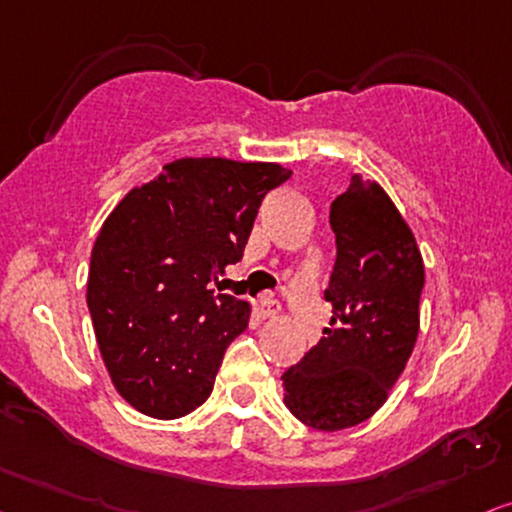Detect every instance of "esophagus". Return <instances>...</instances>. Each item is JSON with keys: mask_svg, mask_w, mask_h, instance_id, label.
<instances>
[{"mask_svg": "<svg viewBox=\"0 0 512 512\" xmlns=\"http://www.w3.org/2000/svg\"><path fill=\"white\" fill-rule=\"evenodd\" d=\"M260 314L262 319H276V316L281 314V302L274 300L271 295H264L260 300Z\"/></svg>", "mask_w": 512, "mask_h": 512, "instance_id": "esophagus-1", "label": "esophagus"}]
</instances>
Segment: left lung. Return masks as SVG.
Returning a JSON list of instances; mask_svg holds the SVG:
<instances>
[{"instance_id":"1","label":"left lung","mask_w":512,"mask_h":512,"mask_svg":"<svg viewBox=\"0 0 512 512\" xmlns=\"http://www.w3.org/2000/svg\"><path fill=\"white\" fill-rule=\"evenodd\" d=\"M338 257L326 288L333 316L319 345L281 375L290 413L321 432L354 428L390 397L420 331L425 264L383 186L352 174L331 203Z\"/></svg>"}]
</instances>
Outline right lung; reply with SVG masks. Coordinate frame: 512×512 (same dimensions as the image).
Masks as SVG:
<instances>
[{
	"label": "right lung",
	"mask_w": 512,
	"mask_h": 512,
	"mask_svg": "<svg viewBox=\"0 0 512 512\" xmlns=\"http://www.w3.org/2000/svg\"><path fill=\"white\" fill-rule=\"evenodd\" d=\"M288 177L278 163L179 158L106 217L87 307L115 390L144 416L181 418L210 397L252 312L214 288L243 257L262 198Z\"/></svg>",
	"instance_id": "1"
}]
</instances>
